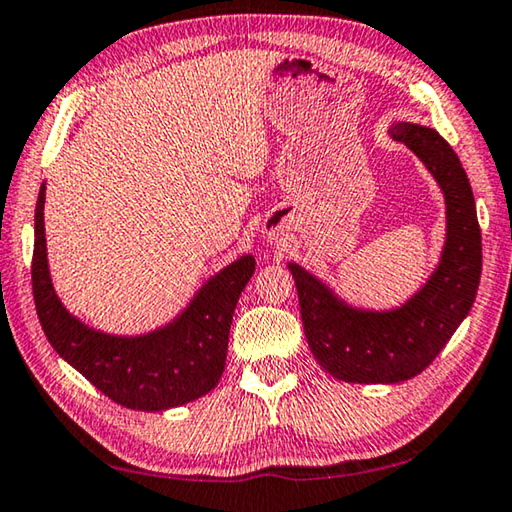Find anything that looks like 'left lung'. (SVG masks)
<instances>
[{
  "label": "left lung",
  "instance_id": "8db88e82",
  "mask_svg": "<svg viewBox=\"0 0 512 512\" xmlns=\"http://www.w3.org/2000/svg\"><path fill=\"white\" fill-rule=\"evenodd\" d=\"M389 134L424 161L444 193L446 241L426 285L396 310H362L303 266L289 264L307 344L316 362L346 383L392 385L415 378L472 310L481 280V227L458 154L431 127L394 123Z\"/></svg>",
  "mask_w": 512,
  "mask_h": 512
}]
</instances>
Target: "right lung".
Instances as JSON below:
<instances>
[{
    "label": "right lung",
    "instance_id": "obj_1",
    "mask_svg": "<svg viewBox=\"0 0 512 512\" xmlns=\"http://www.w3.org/2000/svg\"><path fill=\"white\" fill-rule=\"evenodd\" d=\"M45 182L36 202V241L31 285L40 326L56 353L111 401L132 410L177 408L218 385L227 358L232 314L255 273V257L243 255L209 278L177 319L148 335L120 337L88 328L56 296L45 243Z\"/></svg>",
    "mask_w": 512,
    "mask_h": 512
}]
</instances>
